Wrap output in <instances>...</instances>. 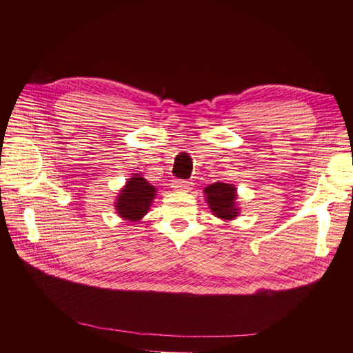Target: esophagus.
I'll list each match as a JSON object with an SVG mask.
<instances>
[{"label":"esophagus","mask_w":353,"mask_h":353,"mask_svg":"<svg viewBox=\"0 0 353 353\" xmlns=\"http://www.w3.org/2000/svg\"><path fill=\"white\" fill-rule=\"evenodd\" d=\"M171 186L172 188H174L176 191H190V190H192V182H190V181H172V183H171Z\"/></svg>","instance_id":"esophagus-1"}]
</instances>
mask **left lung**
I'll return each mask as SVG.
<instances>
[{"label":"left lung","mask_w":353,"mask_h":353,"mask_svg":"<svg viewBox=\"0 0 353 353\" xmlns=\"http://www.w3.org/2000/svg\"><path fill=\"white\" fill-rule=\"evenodd\" d=\"M206 201L215 216L230 221L238 216L239 208L236 201V188L230 183L215 182L205 188Z\"/></svg>","instance_id":"1"}]
</instances>
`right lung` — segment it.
<instances>
[{
	"label": "right lung",
	"instance_id": "right-lung-1",
	"mask_svg": "<svg viewBox=\"0 0 353 353\" xmlns=\"http://www.w3.org/2000/svg\"><path fill=\"white\" fill-rule=\"evenodd\" d=\"M156 196V188L148 183L144 177L133 174L127 179L124 188L117 197V214L124 220L139 221L152 206Z\"/></svg>",
	"mask_w": 353,
	"mask_h": 353
}]
</instances>
